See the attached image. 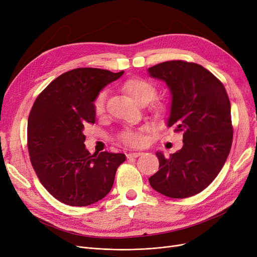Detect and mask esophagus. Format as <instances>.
Returning a JSON list of instances; mask_svg holds the SVG:
<instances>
[{"label": "esophagus", "mask_w": 257, "mask_h": 257, "mask_svg": "<svg viewBox=\"0 0 257 257\" xmlns=\"http://www.w3.org/2000/svg\"><path fill=\"white\" fill-rule=\"evenodd\" d=\"M141 155H143V152H133V153H129V154L127 155V158H129V159H131V158H137V157H139V156H141Z\"/></svg>", "instance_id": "1"}]
</instances>
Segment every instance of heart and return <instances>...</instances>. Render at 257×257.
<instances>
[{"mask_svg": "<svg viewBox=\"0 0 257 257\" xmlns=\"http://www.w3.org/2000/svg\"><path fill=\"white\" fill-rule=\"evenodd\" d=\"M123 88L134 101L142 105L150 102L157 93L156 87L151 82L140 77H134L126 80L123 84ZM106 97L107 92L106 90H103L93 100L92 106L93 111L96 114L100 115L105 111ZM151 109L157 117H161L168 112L169 104L164 101H155L151 106ZM142 131H144V129H142L140 132L127 129L121 131L117 136V139L127 146L140 147L144 144V137L142 136Z\"/></svg>", "mask_w": 257, "mask_h": 257, "instance_id": "b5f03b06", "label": "heart"}]
</instances>
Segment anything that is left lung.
Segmentation results:
<instances>
[{
  "instance_id": "left-lung-1",
  "label": "left lung",
  "mask_w": 257,
  "mask_h": 257,
  "mask_svg": "<svg viewBox=\"0 0 257 257\" xmlns=\"http://www.w3.org/2000/svg\"><path fill=\"white\" fill-rule=\"evenodd\" d=\"M172 92L168 126L183 133V147L169 157L156 153L159 170L149 178L154 190L183 199L206 188L225 165L232 145L231 107L221 81L205 67L171 60L149 67Z\"/></svg>"
}]
</instances>
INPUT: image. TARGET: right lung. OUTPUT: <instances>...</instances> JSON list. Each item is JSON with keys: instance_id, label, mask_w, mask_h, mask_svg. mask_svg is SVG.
Segmentation results:
<instances>
[{"instance_id": "right-lung-1", "label": "right lung", "mask_w": 257, "mask_h": 257, "mask_svg": "<svg viewBox=\"0 0 257 257\" xmlns=\"http://www.w3.org/2000/svg\"><path fill=\"white\" fill-rule=\"evenodd\" d=\"M124 72L93 67L65 72L36 98L28 117L27 145L39 181L58 201L71 206L96 203L110 192L126 156L90 154L85 149V124H93V100Z\"/></svg>"}]
</instances>
